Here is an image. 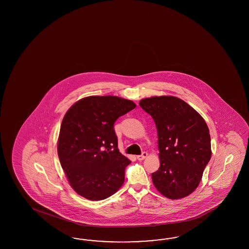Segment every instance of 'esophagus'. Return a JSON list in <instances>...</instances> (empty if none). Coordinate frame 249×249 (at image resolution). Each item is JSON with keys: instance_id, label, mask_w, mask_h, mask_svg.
<instances>
[{"instance_id": "34e87169", "label": "esophagus", "mask_w": 249, "mask_h": 249, "mask_svg": "<svg viewBox=\"0 0 249 249\" xmlns=\"http://www.w3.org/2000/svg\"><path fill=\"white\" fill-rule=\"evenodd\" d=\"M147 156H148V153H147L146 151H143L141 155H138V156H137V159H138L139 160H142L146 158Z\"/></svg>"}]
</instances>
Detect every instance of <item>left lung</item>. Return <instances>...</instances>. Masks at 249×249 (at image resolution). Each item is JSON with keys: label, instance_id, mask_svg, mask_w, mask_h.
Returning <instances> with one entry per match:
<instances>
[{"label": "left lung", "instance_id": "left-lung-1", "mask_svg": "<svg viewBox=\"0 0 249 249\" xmlns=\"http://www.w3.org/2000/svg\"><path fill=\"white\" fill-rule=\"evenodd\" d=\"M140 106L150 114L158 132L160 168L151 174L154 186L169 199L192 194L211 159V138L203 117L181 98H143Z\"/></svg>", "mask_w": 249, "mask_h": 249}]
</instances>
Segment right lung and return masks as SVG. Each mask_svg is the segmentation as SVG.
<instances>
[{
    "mask_svg": "<svg viewBox=\"0 0 249 249\" xmlns=\"http://www.w3.org/2000/svg\"><path fill=\"white\" fill-rule=\"evenodd\" d=\"M135 107L125 98L91 96L75 102L65 115L57 153L71 187L79 196L104 200L121 188L131 161L118 149L114 123Z\"/></svg>",
    "mask_w": 249,
    "mask_h": 249,
    "instance_id": "1",
    "label": "right lung"
}]
</instances>
